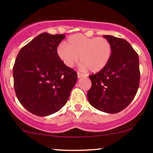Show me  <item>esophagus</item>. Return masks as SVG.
<instances>
[{
	"label": "esophagus",
	"instance_id": "1",
	"mask_svg": "<svg viewBox=\"0 0 153 153\" xmlns=\"http://www.w3.org/2000/svg\"><path fill=\"white\" fill-rule=\"evenodd\" d=\"M83 76H84V74L81 73V72H78V78H81V77H83Z\"/></svg>",
	"mask_w": 153,
	"mask_h": 153
}]
</instances>
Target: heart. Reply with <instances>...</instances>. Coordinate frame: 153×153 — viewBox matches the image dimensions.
Listing matches in <instances>:
<instances>
[{
  "label": "heart",
  "mask_w": 153,
  "mask_h": 153,
  "mask_svg": "<svg viewBox=\"0 0 153 153\" xmlns=\"http://www.w3.org/2000/svg\"><path fill=\"white\" fill-rule=\"evenodd\" d=\"M112 45L105 38H88L82 34L69 37L67 45L61 44L57 48V55L66 66L72 67L78 61L81 68L92 72L106 67L112 56Z\"/></svg>",
  "instance_id": "b5f03b06"
}]
</instances>
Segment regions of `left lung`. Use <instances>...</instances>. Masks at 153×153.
Returning <instances> with one entry per match:
<instances>
[{"label":"left lung","mask_w":153,"mask_h":153,"mask_svg":"<svg viewBox=\"0 0 153 153\" xmlns=\"http://www.w3.org/2000/svg\"><path fill=\"white\" fill-rule=\"evenodd\" d=\"M104 38L112 45V56L104 69L89 76L92 86L87 98L98 110L118 113L132 102L139 87V58L126 40L112 35Z\"/></svg>","instance_id":"obj_1"}]
</instances>
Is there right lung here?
I'll return each instance as SVG.
<instances>
[{
	"instance_id": "add662e5",
	"label": "right lung",
	"mask_w": 153,
	"mask_h": 153,
	"mask_svg": "<svg viewBox=\"0 0 153 153\" xmlns=\"http://www.w3.org/2000/svg\"><path fill=\"white\" fill-rule=\"evenodd\" d=\"M64 35L44 32L21 49L13 67L14 87L18 101L38 116L58 112L67 102L78 79L77 72L57 55Z\"/></svg>"
}]
</instances>
